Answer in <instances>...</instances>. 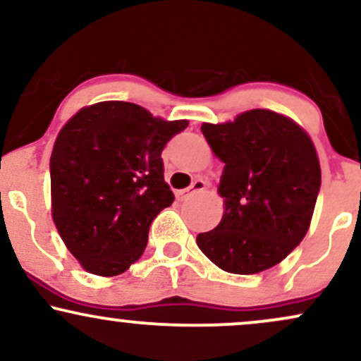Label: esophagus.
<instances>
[{
  "label": "esophagus",
  "mask_w": 361,
  "mask_h": 361,
  "mask_svg": "<svg viewBox=\"0 0 361 361\" xmlns=\"http://www.w3.org/2000/svg\"><path fill=\"white\" fill-rule=\"evenodd\" d=\"M205 186H207V181L202 180V178H197V180H195L193 183L190 185L186 190H178L176 198H178V200H186V198H188L190 195L198 193V192H204Z\"/></svg>",
  "instance_id": "obj_1"
}]
</instances>
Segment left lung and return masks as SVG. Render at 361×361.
<instances>
[{
  "mask_svg": "<svg viewBox=\"0 0 361 361\" xmlns=\"http://www.w3.org/2000/svg\"><path fill=\"white\" fill-rule=\"evenodd\" d=\"M202 134L226 163L219 185L226 212L215 229L197 235L198 247L235 275L275 267L309 231L321 188L312 140L293 120L261 109L204 123Z\"/></svg>",
  "mask_w": 361,
  "mask_h": 361,
  "instance_id": "obj_1",
  "label": "left lung"
}]
</instances>
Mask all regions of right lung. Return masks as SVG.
Segmentation results:
<instances>
[{
  "label": "right lung",
  "instance_id": "add662e5",
  "mask_svg": "<svg viewBox=\"0 0 361 361\" xmlns=\"http://www.w3.org/2000/svg\"><path fill=\"white\" fill-rule=\"evenodd\" d=\"M186 126L102 102L62 127L51 156L52 219L86 271L115 276L140 258L152 221L175 200L161 152Z\"/></svg>",
  "mask_w": 361,
  "mask_h": 361
}]
</instances>
